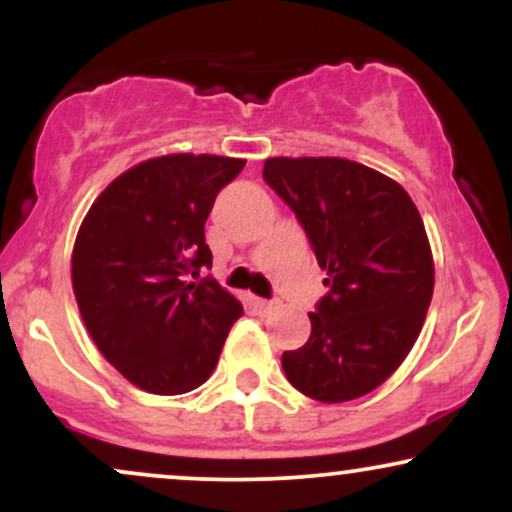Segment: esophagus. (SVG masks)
<instances>
[{"mask_svg":"<svg viewBox=\"0 0 512 512\" xmlns=\"http://www.w3.org/2000/svg\"><path fill=\"white\" fill-rule=\"evenodd\" d=\"M255 308L260 310V315H269V313H274L276 308H279V303L264 301V298H255Z\"/></svg>","mask_w":512,"mask_h":512,"instance_id":"34e87169","label":"esophagus"}]
</instances>
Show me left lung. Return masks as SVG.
Returning <instances> with one entry per match:
<instances>
[{"instance_id": "obj_1", "label": "left lung", "mask_w": 512, "mask_h": 512, "mask_svg": "<svg viewBox=\"0 0 512 512\" xmlns=\"http://www.w3.org/2000/svg\"><path fill=\"white\" fill-rule=\"evenodd\" d=\"M262 175L296 211L330 286L308 313V342L281 356L286 378L325 404L368 395L409 356L433 298L419 209L397 180L349 158L274 156Z\"/></svg>"}]
</instances>
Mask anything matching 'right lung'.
<instances>
[{
	"label": "right lung",
	"mask_w": 512,
	"mask_h": 512,
	"mask_svg": "<svg viewBox=\"0 0 512 512\" xmlns=\"http://www.w3.org/2000/svg\"><path fill=\"white\" fill-rule=\"evenodd\" d=\"M243 158L166 154L110 182L81 221L72 286L98 351L139 390L185 395L207 383L243 305L216 281L204 223Z\"/></svg>",
	"instance_id": "add662e5"
}]
</instances>
